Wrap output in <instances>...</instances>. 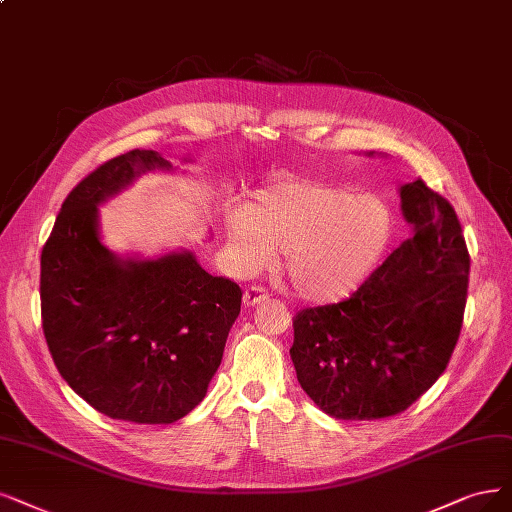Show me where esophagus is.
Returning <instances> with one entry per match:
<instances>
[{
    "instance_id": "34e87169",
    "label": "esophagus",
    "mask_w": 512,
    "mask_h": 512,
    "mask_svg": "<svg viewBox=\"0 0 512 512\" xmlns=\"http://www.w3.org/2000/svg\"><path fill=\"white\" fill-rule=\"evenodd\" d=\"M268 291L263 289V287H259V285H253V287H249L244 291V295H242V304L246 306V308H251V306H255V304H261L263 299H268Z\"/></svg>"
}]
</instances>
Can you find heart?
<instances>
[{
    "instance_id": "heart-1",
    "label": "heart",
    "mask_w": 512,
    "mask_h": 512,
    "mask_svg": "<svg viewBox=\"0 0 512 512\" xmlns=\"http://www.w3.org/2000/svg\"><path fill=\"white\" fill-rule=\"evenodd\" d=\"M392 230L380 196L320 181L274 183L227 221L236 272H259L278 249L293 289L310 301L350 295L384 255Z\"/></svg>"
}]
</instances>
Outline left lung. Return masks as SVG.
<instances>
[{"instance_id":"1","label":"left lung","mask_w":512,"mask_h":512,"mask_svg":"<svg viewBox=\"0 0 512 512\" xmlns=\"http://www.w3.org/2000/svg\"><path fill=\"white\" fill-rule=\"evenodd\" d=\"M401 202L413 234L348 299L293 318L297 380L337 420L405 411L458 344L470 272L460 219L422 179L401 187Z\"/></svg>"}]
</instances>
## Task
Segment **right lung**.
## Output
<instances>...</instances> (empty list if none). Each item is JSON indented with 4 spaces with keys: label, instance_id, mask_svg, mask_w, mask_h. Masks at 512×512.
Wrapping results in <instances>:
<instances>
[{
    "label": "right lung",
    "instance_id": "add662e5",
    "mask_svg": "<svg viewBox=\"0 0 512 512\" xmlns=\"http://www.w3.org/2000/svg\"><path fill=\"white\" fill-rule=\"evenodd\" d=\"M154 168L170 162L132 149L75 185L40 272L42 329L63 380L107 418L137 424L177 422L204 399L242 304L236 282L189 251L124 261L101 244L97 204Z\"/></svg>",
    "mask_w": 512,
    "mask_h": 512
}]
</instances>
